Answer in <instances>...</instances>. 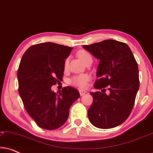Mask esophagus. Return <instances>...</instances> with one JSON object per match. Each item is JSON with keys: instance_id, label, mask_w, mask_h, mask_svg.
Segmentation results:
<instances>
[{"instance_id": "obj_1", "label": "esophagus", "mask_w": 153, "mask_h": 153, "mask_svg": "<svg viewBox=\"0 0 153 153\" xmlns=\"http://www.w3.org/2000/svg\"><path fill=\"white\" fill-rule=\"evenodd\" d=\"M86 93H87V92L85 91H84V90H79V93H80V95L81 96L84 95Z\"/></svg>"}]
</instances>
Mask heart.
Wrapping results in <instances>:
<instances>
[{
    "label": "heart",
    "instance_id": "1",
    "mask_svg": "<svg viewBox=\"0 0 153 153\" xmlns=\"http://www.w3.org/2000/svg\"><path fill=\"white\" fill-rule=\"evenodd\" d=\"M78 56L83 62H86L87 60L89 59H92L91 56L90 55L88 52H87L86 51H84V50H81V51H79L78 52ZM68 63H69V58H67L64 63L65 68H68ZM90 79H91V76H90V75L88 74H79V75H76V76H73L72 78L70 79V82L71 84L73 85L81 88H84L87 86L88 82L90 81Z\"/></svg>",
    "mask_w": 153,
    "mask_h": 153
}]
</instances>
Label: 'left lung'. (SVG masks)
<instances>
[{"instance_id": "left-lung-1", "label": "left lung", "mask_w": 153, "mask_h": 153, "mask_svg": "<svg viewBox=\"0 0 153 153\" xmlns=\"http://www.w3.org/2000/svg\"><path fill=\"white\" fill-rule=\"evenodd\" d=\"M83 48L100 60L96 89L108 86L109 93L91 92L93 102L88 111L90 122L100 129H110L124 122L130 114L139 88V69L128 45L106 39ZM102 90V91H103Z\"/></svg>"}]
</instances>
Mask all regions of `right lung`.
<instances>
[{
    "instance_id": "add662e5",
    "label": "right lung",
    "mask_w": 153,
    "mask_h": 153,
    "mask_svg": "<svg viewBox=\"0 0 153 153\" xmlns=\"http://www.w3.org/2000/svg\"><path fill=\"white\" fill-rule=\"evenodd\" d=\"M73 48L53 42L31 46L17 72L19 93L24 107L39 127L56 129L68 120L70 108L80 97L76 89L63 88L56 93L52 85L62 80L65 60Z\"/></svg>"
}]
</instances>
